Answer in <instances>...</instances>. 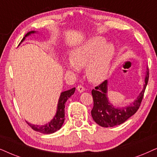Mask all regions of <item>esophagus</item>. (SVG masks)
Segmentation results:
<instances>
[{
    "instance_id": "obj_1",
    "label": "esophagus",
    "mask_w": 157,
    "mask_h": 157,
    "mask_svg": "<svg viewBox=\"0 0 157 157\" xmlns=\"http://www.w3.org/2000/svg\"><path fill=\"white\" fill-rule=\"evenodd\" d=\"M77 90H78V92H80V93H82V92L85 90V88L82 85H78L77 87Z\"/></svg>"
}]
</instances>
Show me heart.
Wrapping results in <instances>:
<instances>
[{"mask_svg":"<svg viewBox=\"0 0 157 157\" xmlns=\"http://www.w3.org/2000/svg\"><path fill=\"white\" fill-rule=\"evenodd\" d=\"M115 52L112 44H106L105 39L97 36L73 50L70 59L65 60V66L70 71L85 67L87 80L93 83H100L108 77Z\"/></svg>","mask_w":157,"mask_h":157,"instance_id":"b5f03b06","label":"heart"}]
</instances>
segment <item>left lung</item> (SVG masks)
<instances>
[{
  "label": "left lung",
  "instance_id": "8db88e82",
  "mask_svg": "<svg viewBox=\"0 0 157 157\" xmlns=\"http://www.w3.org/2000/svg\"><path fill=\"white\" fill-rule=\"evenodd\" d=\"M149 81V70L145 77V84L136 99L128 106L116 108L110 103L107 97L108 81H103L101 84L92 90L93 98V108L91 115L96 124L102 127H113L120 125L134 115L141 105L144 92Z\"/></svg>",
  "mask_w": 157,
  "mask_h": 157
}]
</instances>
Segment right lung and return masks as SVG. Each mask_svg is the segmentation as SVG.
Segmentation results:
<instances>
[{"mask_svg": "<svg viewBox=\"0 0 157 157\" xmlns=\"http://www.w3.org/2000/svg\"><path fill=\"white\" fill-rule=\"evenodd\" d=\"M36 33V31H31L27 33L25 36L23 38L21 42H22L24 40L26 36L31 35V33ZM75 91V87L69 90L62 92L60 95L59 101H58L57 105V110L56 113V115L54 116V118L48 123V124L43 125V126H40V125H33L31 124L30 123L27 122V124L31 127L33 130L37 131V132L44 133V134H50V133H53L56 131L59 130L63 124L64 121V108H65V103L67 100L70 98L71 95L74 94Z\"/></svg>", "mask_w": 157, "mask_h": 157, "instance_id": "right-lung-1", "label": "right lung"}]
</instances>
